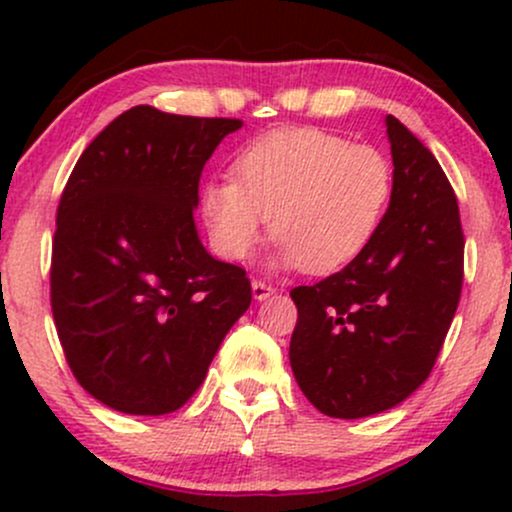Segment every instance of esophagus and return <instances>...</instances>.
<instances>
[{
  "label": "esophagus",
  "mask_w": 512,
  "mask_h": 512,
  "mask_svg": "<svg viewBox=\"0 0 512 512\" xmlns=\"http://www.w3.org/2000/svg\"><path fill=\"white\" fill-rule=\"evenodd\" d=\"M276 293V286L269 284V281L264 279H252V296H255V301H264V298L274 296Z\"/></svg>",
  "instance_id": "obj_1"
}]
</instances>
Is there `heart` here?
<instances>
[{
	"mask_svg": "<svg viewBox=\"0 0 512 512\" xmlns=\"http://www.w3.org/2000/svg\"><path fill=\"white\" fill-rule=\"evenodd\" d=\"M390 197L392 163L378 146L293 127L245 146L233 180L202 187L199 211L226 260H248L269 219L281 262L332 272L370 243Z\"/></svg>",
	"mask_w": 512,
	"mask_h": 512,
	"instance_id": "heart-1",
	"label": "heart"
}]
</instances>
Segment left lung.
Masks as SVG:
<instances>
[{"instance_id":"obj_1","label":"left lung","mask_w":512,"mask_h":512,"mask_svg":"<svg viewBox=\"0 0 512 512\" xmlns=\"http://www.w3.org/2000/svg\"><path fill=\"white\" fill-rule=\"evenodd\" d=\"M385 122L395 173L378 231L337 274L291 291L293 375L334 419L380 414L424 383L462 293L464 236L450 180L397 117Z\"/></svg>"}]
</instances>
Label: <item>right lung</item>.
<instances>
[{
  "label": "right lung",
  "mask_w": 512,
  "mask_h": 512,
  "mask_svg": "<svg viewBox=\"0 0 512 512\" xmlns=\"http://www.w3.org/2000/svg\"><path fill=\"white\" fill-rule=\"evenodd\" d=\"M233 117L137 105L86 146L57 207L50 305L74 378L105 407L180 409L245 310V269L199 243V175Z\"/></svg>",
  "instance_id": "right-lung-1"
}]
</instances>
